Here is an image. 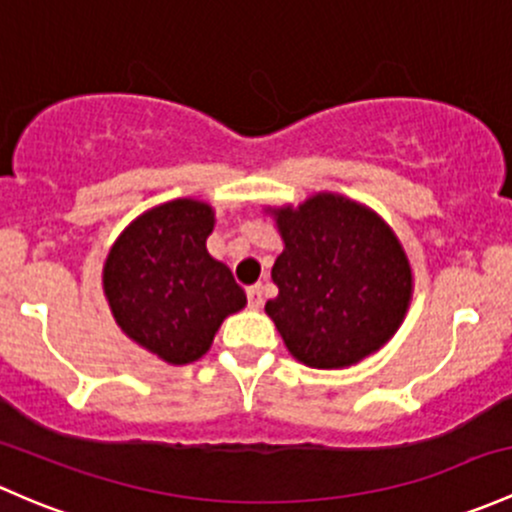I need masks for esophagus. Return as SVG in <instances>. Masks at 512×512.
<instances>
[{
  "mask_svg": "<svg viewBox=\"0 0 512 512\" xmlns=\"http://www.w3.org/2000/svg\"><path fill=\"white\" fill-rule=\"evenodd\" d=\"M245 294H247V306H250V309H260V306H262V287H260V284H255V287H247Z\"/></svg>",
  "mask_w": 512,
  "mask_h": 512,
  "instance_id": "1",
  "label": "esophagus"
}]
</instances>
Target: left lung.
<instances>
[{"mask_svg": "<svg viewBox=\"0 0 512 512\" xmlns=\"http://www.w3.org/2000/svg\"><path fill=\"white\" fill-rule=\"evenodd\" d=\"M284 250L279 294L265 311L309 368H343L378 351L410 306L412 270L400 240L370 208L319 193L272 211Z\"/></svg>", "mask_w": 512, "mask_h": 512, "instance_id": "left-lung-1", "label": "left lung"}]
</instances>
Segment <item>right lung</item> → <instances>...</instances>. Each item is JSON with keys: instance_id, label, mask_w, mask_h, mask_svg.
I'll return each instance as SVG.
<instances>
[{"instance_id": "1", "label": "right lung", "mask_w": 512, "mask_h": 512, "mask_svg": "<svg viewBox=\"0 0 512 512\" xmlns=\"http://www.w3.org/2000/svg\"><path fill=\"white\" fill-rule=\"evenodd\" d=\"M211 233V206L169 201L129 223L102 270L122 331L171 365L201 358L225 316L247 301L233 272L208 255Z\"/></svg>"}]
</instances>
